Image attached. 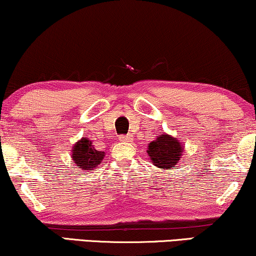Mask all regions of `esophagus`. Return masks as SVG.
<instances>
[{
	"instance_id": "esophagus-1",
	"label": "esophagus",
	"mask_w": 256,
	"mask_h": 256,
	"mask_svg": "<svg viewBox=\"0 0 256 256\" xmlns=\"http://www.w3.org/2000/svg\"><path fill=\"white\" fill-rule=\"evenodd\" d=\"M131 139H132V136L131 134L122 136V137H120V140L122 142H131Z\"/></svg>"
}]
</instances>
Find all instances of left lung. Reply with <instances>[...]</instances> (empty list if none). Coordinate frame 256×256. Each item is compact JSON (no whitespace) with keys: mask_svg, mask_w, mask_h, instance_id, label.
Listing matches in <instances>:
<instances>
[{"mask_svg":"<svg viewBox=\"0 0 256 256\" xmlns=\"http://www.w3.org/2000/svg\"><path fill=\"white\" fill-rule=\"evenodd\" d=\"M146 152L154 166L166 170L176 166L183 154L184 148L177 138L166 134H160L148 144Z\"/></svg>","mask_w":256,"mask_h":256,"instance_id":"8db88e82","label":"left lung"}]
</instances>
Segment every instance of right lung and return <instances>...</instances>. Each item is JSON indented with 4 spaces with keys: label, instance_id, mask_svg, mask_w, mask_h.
Segmentation results:
<instances>
[{
    "label": "right lung",
    "instance_id": "obj_1",
    "mask_svg": "<svg viewBox=\"0 0 256 256\" xmlns=\"http://www.w3.org/2000/svg\"><path fill=\"white\" fill-rule=\"evenodd\" d=\"M105 152L96 150L92 142L87 138H82L74 144L72 150L73 163L82 170L94 169L104 160Z\"/></svg>",
    "mask_w": 256,
    "mask_h": 256
}]
</instances>
